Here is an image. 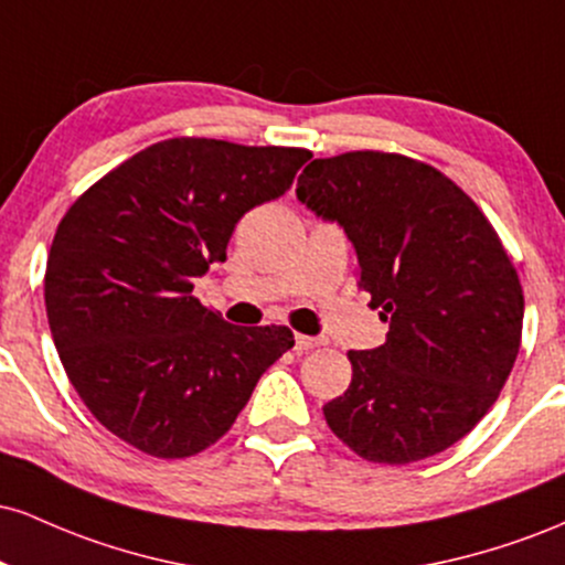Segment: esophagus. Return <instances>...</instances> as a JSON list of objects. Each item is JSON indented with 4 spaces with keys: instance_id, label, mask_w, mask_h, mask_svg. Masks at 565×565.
<instances>
[{
    "instance_id": "34e87169",
    "label": "esophagus",
    "mask_w": 565,
    "mask_h": 565,
    "mask_svg": "<svg viewBox=\"0 0 565 565\" xmlns=\"http://www.w3.org/2000/svg\"><path fill=\"white\" fill-rule=\"evenodd\" d=\"M323 345L321 337H308V334H295V350L297 353H305V350H313Z\"/></svg>"
}]
</instances>
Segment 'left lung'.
Here are the masks:
<instances>
[{
  "mask_svg": "<svg viewBox=\"0 0 565 565\" xmlns=\"http://www.w3.org/2000/svg\"><path fill=\"white\" fill-rule=\"evenodd\" d=\"M297 199L342 225L359 287L391 323L385 345L348 353L353 380L323 406L327 425L369 462L449 449L494 406L521 348V278L497 231L444 172L401 153L313 159Z\"/></svg>",
  "mask_w": 565,
  "mask_h": 565,
  "instance_id": "1",
  "label": "left lung"
}]
</instances>
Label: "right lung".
Here are the masks:
<instances>
[{
	"label": "right lung",
	"instance_id": "add662e5",
	"mask_svg": "<svg viewBox=\"0 0 565 565\" xmlns=\"http://www.w3.org/2000/svg\"><path fill=\"white\" fill-rule=\"evenodd\" d=\"M310 157L161 140L63 215L44 274L50 332L71 385L116 438L159 459L204 451L295 345L287 327H233L191 291L225 260L238 220L284 196Z\"/></svg>",
	"mask_w": 565,
	"mask_h": 565
}]
</instances>
